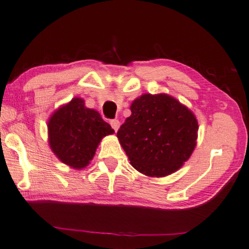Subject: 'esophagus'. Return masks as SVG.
<instances>
[{"label": "esophagus", "mask_w": 249, "mask_h": 249, "mask_svg": "<svg viewBox=\"0 0 249 249\" xmlns=\"http://www.w3.org/2000/svg\"><path fill=\"white\" fill-rule=\"evenodd\" d=\"M110 126H112L113 127V129L115 132H117L118 131V128H120V121H117V120H113V121H110Z\"/></svg>", "instance_id": "1"}]
</instances>
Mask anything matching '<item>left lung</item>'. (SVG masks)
Here are the masks:
<instances>
[{"label":"left lung","mask_w":249,"mask_h":249,"mask_svg":"<svg viewBox=\"0 0 249 249\" xmlns=\"http://www.w3.org/2000/svg\"><path fill=\"white\" fill-rule=\"evenodd\" d=\"M117 132L131 165L149 177L171 175L196 147L198 122L187 106L168 94H143Z\"/></svg>","instance_id":"obj_1"}]
</instances>
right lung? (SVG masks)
<instances>
[{"label": "right lung", "mask_w": 249, "mask_h": 249, "mask_svg": "<svg viewBox=\"0 0 249 249\" xmlns=\"http://www.w3.org/2000/svg\"><path fill=\"white\" fill-rule=\"evenodd\" d=\"M50 148L62 163L82 169L93 160L103 137L114 134L101 114L81 97L61 105L47 121Z\"/></svg>", "instance_id": "right-lung-1"}]
</instances>
